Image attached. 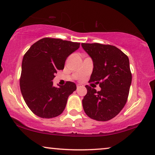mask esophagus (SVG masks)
I'll list each match as a JSON object with an SVG mask.
<instances>
[{"label":"esophagus","mask_w":155,"mask_h":155,"mask_svg":"<svg viewBox=\"0 0 155 155\" xmlns=\"http://www.w3.org/2000/svg\"><path fill=\"white\" fill-rule=\"evenodd\" d=\"M80 87H81V86H80V85H77V88H80Z\"/></svg>","instance_id":"obj_1"}]
</instances>
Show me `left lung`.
<instances>
[{
	"label": "left lung",
	"instance_id": "1",
	"mask_svg": "<svg viewBox=\"0 0 155 155\" xmlns=\"http://www.w3.org/2000/svg\"><path fill=\"white\" fill-rule=\"evenodd\" d=\"M93 62L89 82L98 84L101 90L86 85L87 94L82 100L83 107L90 118L106 121L121 112L127 102L132 74L128 56L111 45L81 43Z\"/></svg>",
	"mask_w": 155,
	"mask_h": 155
}]
</instances>
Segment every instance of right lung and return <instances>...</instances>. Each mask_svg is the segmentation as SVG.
Segmentation results:
<instances>
[{
  "label": "right lung",
  "mask_w": 155,
  "mask_h": 155,
  "mask_svg": "<svg viewBox=\"0 0 155 155\" xmlns=\"http://www.w3.org/2000/svg\"><path fill=\"white\" fill-rule=\"evenodd\" d=\"M79 46V43L43 38L34 43L25 54L19 86L26 104L34 114L50 119L63 112L67 99L77 86L67 81L57 88L52 80L57 71L64 69L67 57Z\"/></svg>",
  "instance_id": "obj_1"
}]
</instances>
